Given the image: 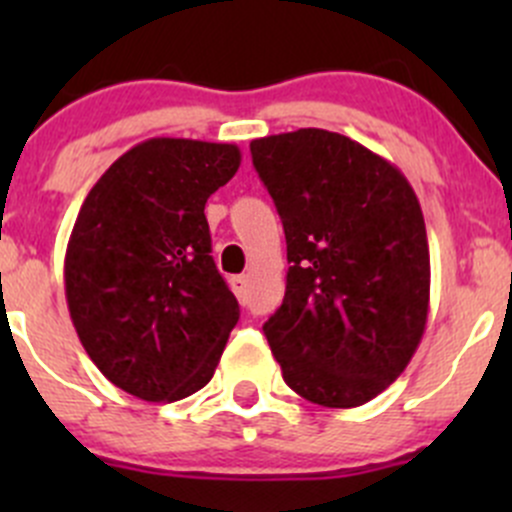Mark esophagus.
I'll return each instance as SVG.
<instances>
[{
    "label": "esophagus",
    "mask_w": 512,
    "mask_h": 512,
    "mask_svg": "<svg viewBox=\"0 0 512 512\" xmlns=\"http://www.w3.org/2000/svg\"><path fill=\"white\" fill-rule=\"evenodd\" d=\"M230 287H232V292L237 294V299H240V302H245V299H247V277L245 275L232 277Z\"/></svg>",
    "instance_id": "esophagus-1"
}]
</instances>
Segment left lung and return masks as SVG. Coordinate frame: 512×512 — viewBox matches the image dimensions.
I'll return each instance as SVG.
<instances>
[{
	"instance_id": "1",
	"label": "left lung",
	"mask_w": 512,
	"mask_h": 512,
	"mask_svg": "<svg viewBox=\"0 0 512 512\" xmlns=\"http://www.w3.org/2000/svg\"><path fill=\"white\" fill-rule=\"evenodd\" d=\"M287 240L282 307L265 337L287 386L329 409L379 396L409 366L431 289L426 223L396 165L342 133L250 143Z\"/></svg>"
}]
</instances>
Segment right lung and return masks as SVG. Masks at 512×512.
<instances>
[{
    "mask_svg": "<svg viewBox=\"0 0 512 512\" xmlns=\"http://www.w3.org/2000/svg\"><path fill=\"white\" fill-rule=\"evenodd\" d=\"M237 168L232 143L148 138L81 205L64 260L71 322L101 374L138 399L203 389L240 319L205 218Z\"/></svg>",
    "mask_w": 512,
    "mask_h": 512,
    "instance_id": "obj_1",
    "label": "right lung"
}]
</instances>
